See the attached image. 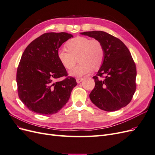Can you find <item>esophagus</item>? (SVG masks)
<instances>
[{
	"label": "esophagus",
	"mask_w": 155,
	"mask_h": 155,
	"mask_svg": "<svg viewBox=\"0 0 155 155\" xmlns=\"http://www.w3.org/2000/svg\"><path fill=\"white\" fill-rule=\"evenodd\" d=\"M83 78H77L76 79V82L78 83H81L82 81H83Z\"/></svg>",
	"instance_id": "34e87169"
}]
</instances>
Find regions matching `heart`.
I'll list each match as a JSON object with an SVG mask.
<instances>
[{"mask_svg": "<svg viewBox=\"0 0 155 155\" xmlns=\"http://www.w3.org/2000/svg\"><path fill=\"white\" fill-rule=\"evenodd\" d=\"M67 47L68 50L59 48L58 57L61 63L67 69L72 68L78 58L80 63L70 72L72 76H83L90 72L92 68L97 69L104 61V48L97 39L78 36L68 42Z\"/></svg>", "mask_w": 155, "mask_h": 155, "instance_id": "obj_1", "label": "heart"}]
</instances>
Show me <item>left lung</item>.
Instances as JSON below:
<instances>
[{
  "instance_id": "8db88e82",
  "label": "left lung",
  "mask_w": 155,
  "mask_h": 155,
  "mask_svg": "<svg viewBox=\"0 0 155 155\" xmlns=\"http://www.w3.org/2000/svg\"><path fill=\"white\" fill-rule=\"evenodd\" d=\"M99 40L104 48V59L96 76L95 87L89 97L99 109L118 110L127 105L136 91V65L122 41L102 31L80 33ZM104 77L101 80L100 77Z\"/></svg>"
}]
</instances>
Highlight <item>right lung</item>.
Wrapping results in <instances>:
<instances>
[{
  "instance_id": "1",
  "label": "right lung",
  "mask_w": 155,
  "mask_h": 155,
  "mask_svg": "<svg viewBox=\"0 0 155 155\" xmlns=\"http://www.w3.org/2000/svg\"><path fill=\"white\" fill-rule=\"evenodd\" d=\"M73 35L46 33L33 41L23 52L17 71L18 94L30 110L43 115L57 113L68 102L76 79L68 77L58 57L61 46Z\"/></svg>"
}]
</instances>
